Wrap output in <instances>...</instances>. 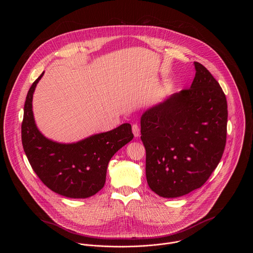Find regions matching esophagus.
Here are the masks:
<instances>
[{
  "instance_id": "34e87169",
  "label": "esophagus",
  "mask_w": 253,
  "mask_h": 253,
  "mask_svg": "<svg viewBox=\"0 0 253 253\" xmlns=\"http://www.w3.org/2000/svg\"><path fill=\"white\" fill-rule=\"evenodd\" d=\"M132 132H133V135L135 137H138L140 135V128H139V126L137 124L132 125Z\"/></svg>"
}]
</instances>
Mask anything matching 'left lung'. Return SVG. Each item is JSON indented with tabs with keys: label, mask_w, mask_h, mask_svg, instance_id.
<instances>
[{
	"label": "left lung",
	"mask_w": 253,
	"mask_h": 253,
	"mask_svg": "<svg viewBox=\"0 0 253 253\" xmlns=\"http://www.w3.org/2000/svg\"><path fill=\"white\" fill-rule=\"evenodd\" d=\"M194 64L190 88L146 110L140 121L147 182L163 198H178L202 187L226 145V96L211 72Z\"/></svg>",
	"instance_id": "left-lung-1"
}]
</instances>
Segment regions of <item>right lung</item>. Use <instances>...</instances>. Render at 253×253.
Returning <instances> with one entry per match:
<instances>
[{
    "label": "right lung",
    "instance_id": "right-lung-1",
    "mask_svg": "<svg viewBox=\"0 0 253 253\" xmlns=\"http://www.w3.org/2000/svg\"><path fill=\"white\" fill-rule=\"evenodd\" d=\"M43 73L31 85L24 104L21 139L38 177L51 191L71 199H85L100 191L106 181L111 158L133 138L131 126L91 135L76 143L47 139L37 127L32 111L33 93Z\"/></svg>",
    "mask_w": 253,
    "mask_h": 253
}]
</instances>
